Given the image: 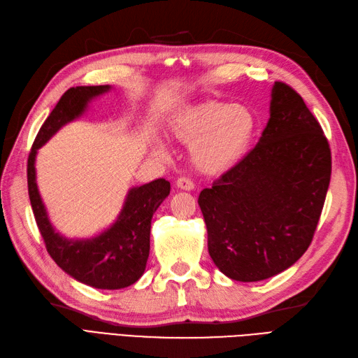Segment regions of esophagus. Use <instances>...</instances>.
<instances>
[{"label":"esophagus","instance_id":"esophagus-1","mask_svg":"<svg viewBox=\"0 0 358 358\" xmlns=\"http://www.w3.org/2000/svg\"><path fill=\"white\" fill-rule=\"evenodd\" d=\"M177 187L181 189V190L190 192V190L194 189V182H193L190 178H187V177H180V178L177 180Z\"/></svg>","mask_w":358,"mask_h":358}]
</instances>
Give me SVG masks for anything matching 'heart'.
<instances>
[{"instance_id": "b5f03b06", "label": "heart", "mask_w": 358, "mask_h": 358, "mask_svg": "<svg viewBox=\"0 0 358 358\" xmlns=\"http://www.w3.org/2000/svg\"><path fill=\"white\" fill-rule=\"evenodd\" d=\"M256 117L241 103L202 101L182 108L172 119L168 134L172 140L192 147L194 166L203 174H222L245 155L255 136ZM156 156L166 155L159 140L152 143Z\"/></svg>"}]
</instances>
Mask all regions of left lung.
I'll return each instance as SVG.
<instances>
[{
	"mask_svg": "<svg viewBox=\"0 0 358 358\" xmlns=\"http://www.w3.org/2000/svg\"><path fill=\"white\" fill-rule=\"evenodd\" d=\"M269 110L257 145L198 199L213 262L242 282L271 278L303 256L331 174L329 141L302 96L275 82Z\"/></svg>",
	"mask_w": 358,
	"mask_h": 358,
	"instance_id": "8db88e82",
	"label": "left lung"
}]
</instances>
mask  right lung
Returning a JSON list of instances; mask_svg holds the SVG:
<instances>
[{
	"label": "right lung",
	"instance_id": "obj_1",
	"mask_svg": "<svg viewBox=\"0 0 358 358\" xmlns=\"http://www.w3.org/2000/svg\"><path fill=\"white\" fill-rule=\"evenodd\" d=\"M111 87L77 86L68 89L40 128L28 157V193L40 234L55 263L74 280L102 290H119L141 278L150 252V227L159 205L169 194L171 184L157 178L128 192L116 223L90 239H68L49 222L36 181L37 150L64 124L85 113L90 99Z\"/></svg>",
	"mask_w": 358,
	"mask_h": 358
}]
</instances>
